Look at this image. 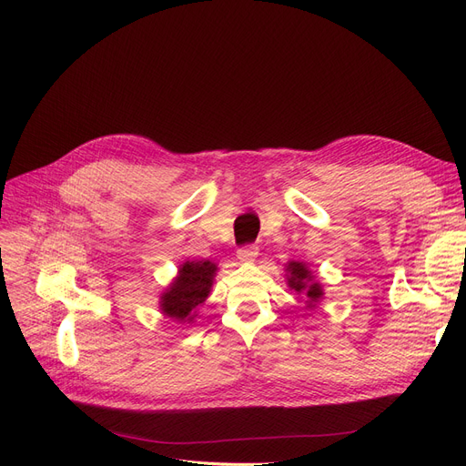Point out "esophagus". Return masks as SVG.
<instances>
[{
    "mask_svg": "<svg viewBox=\"0 0 466 466\" xmlns=\"http://www.w3.org/2000/svg\"><path fill=\"white\" fill-rule=\"evenodd\" d=\"M236 255L241 262H253L258 257V248L257 246H243L238 249Z\"/></svg>",
    "mask_w": 466,
    "mask_h": 466,
    "instance_id": "esophagus-1",
    "label": "esophagus"
}]
</instances>
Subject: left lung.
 <instances>
[{"mask_svg":"<svg viewBox=\"0 0 466 466\" xmlns=\"http://www.w3.org/2000/svg\"><path fill=\"white\" fill-rule=\"evenodd\" d=\"M287 285L297 290L299 295L304 292L308 297V308H315V304L323 299V287L315 281L313 274L309 268L304 262H297V260H290L287 264Z\"/></svg>","mask_w":466,"mask_h":466,"instance_id":"8db88e82","label":"left lung"}]
</instances>
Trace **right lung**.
I'll use <instances>...</instances> for the list:
<instances>
[{
  "instance_id": "obj_1",
  "label": "right lung",
  "mask_w": 466,
  "mask_h": 466,
  "mask_svg": "<svg viewBox=\"0 0 466 466\" xmlns=\"http://www.w3.org/2000/svg\"><path fill=\"white\" fill-rule=\"evenodd\" d=\"M217 264L211 260H187L179 266V276L160 297V309L166 317L192 323V311L209 297Z\"/></svg>"
}]
</instances>
